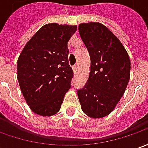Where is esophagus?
I'll return each instance as SVG.
<instances>
[{
  "label": "esophagus",
  "instance_id": "obj_1",
  "mask_svg": "<svg viewBox=\"0 0 148 148\" xmlns=\"http://www.w3.org/2000/svg\"><path fill=\"white\" fill-rule=\"evenodd\" d=\"M73 70H74V73L75 74L76 71H77V65H74V66H73Z\"/></svg>",
  "mask_w": 148,
  "mask_h": 148
}]
</instances>
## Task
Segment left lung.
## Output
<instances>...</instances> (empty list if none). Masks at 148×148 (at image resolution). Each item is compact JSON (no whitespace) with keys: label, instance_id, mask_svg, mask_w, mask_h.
<instances>
[{"label":"left lung","instance_id":"obj_1","mask_svg":"<svg viewBox=\"0 0 148 148\" xmlns=\"http://www.w3.org/2000/svg\"><path fill=\"white\" fill-rule=\"evenodd\" d=\"M79 32L91 59L88 79L78 90L79 102L88 116L102 118L114 110L125 93L130 81V57L120 40L102 23H80Z\"/></svg>","mask_w":148,"mask_h":148}]
</instances>
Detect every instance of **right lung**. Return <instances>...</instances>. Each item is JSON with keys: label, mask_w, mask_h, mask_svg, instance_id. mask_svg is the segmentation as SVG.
<instances>
[{"label": "right lung", "mask_w": 148, "mask_h": 148, "mask_svg": "<svg viewBox=\"0 0 148 148\" xmlns=\"http://www.w3.org/2000/svg\"><path fill=\"white\" fill-rule=\"evenodd\" d=\"M76 30V25L45 24L18 56V84L27 104L37 115H56L71 87L74 72L69 64L67 44Z\"/></svg>", "instance_id": "right-lung-1"}]
</instances>
